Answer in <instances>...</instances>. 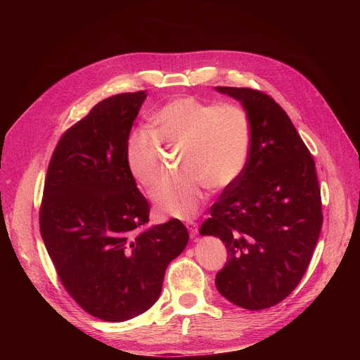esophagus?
I'll return each mask as SVG.
<instances>
[{
	"label": "esophagus",
	"instance_id": "34e87169",
	"mask_svg": "<svg viewBox=\"0 0 360 360\" xmlns=\"http://www.w3.org/2000/svg\"><path fill=\"white\" fill-rule=\"evenodd\" d=\"M186 228H188V231H189V236L193 239V238L196 236V233H198V225H196V222H188V224H186Z\"/></svg>",
	"mask_w": 360,
	"mask_h": 360
}]
</instances>
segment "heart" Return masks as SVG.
Returning <instances> with one entry per match:
<instances>
[{
  "mask_svg": "<svg viewBox=\"0 0 360 360\" xmlns=\"http://www.w3.org/2000/svg\"><path fill=\"white\" fill-rule=\"evenodd\" d=\"M151 136L138 129L125 142V165L132 179L149 188L160 176V145L182 146L176 178L152 191L157 210L176 219L195 217L207 199V185L222 189L243 172L250 150L248 114L238 105L205 102L191 96L167 102L150 117Z\"/></svg>",
  "mask_w": 360,
  "mask_h": 360,
  "instance_id": "heart-1",
  "label": "heart"
}]
</instances>
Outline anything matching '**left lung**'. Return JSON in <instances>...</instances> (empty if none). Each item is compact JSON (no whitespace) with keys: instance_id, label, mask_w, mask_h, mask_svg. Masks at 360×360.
Listing matches in <instances>:
<instances>
[{"instance_id":"8db88e82","label":"left lung","mask_w":360,"mask_h":360,"mask_svg":"<svg viewBox=\"0 0 360 360\" xmlns=\"http://www.w3.org/2000/svg\"><path fill=\"white\" fill-rule=\"evenodd\" d=\"M215 89L240 102L252 141L243 172L212 205L199 233L219 238L229 253L215 278L219 293L261 311L283 300L311 262L323 221L321 189L309 149L271 96Z\"/></svg>"}]
</instances>
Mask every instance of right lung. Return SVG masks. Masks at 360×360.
Masks as SVG:
<instances>
[{
	"mask_svg": "<svg viewBox=\"0 0 360 360\" xmlns=\"http://www.w3.org/2000/svg\"><path fill=\"white\" fill-rule=\"evenodd\" d=\"M145 91L102 99L60 139L48 165L41 236L72 299L107 322L129 321L155 303L165 271L189 233L178 219L139 228L149 203L125 165V142Z\"/></svg>",
	"mask_w": 360,
	"mask_h": 360,
	"instance_id": "obj_1",
	"label": "right lung"
}]
</instances>
